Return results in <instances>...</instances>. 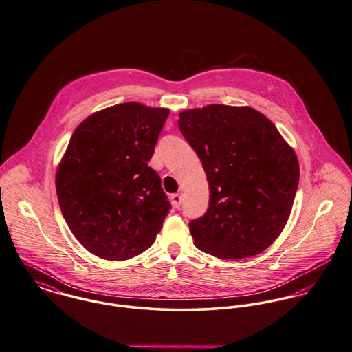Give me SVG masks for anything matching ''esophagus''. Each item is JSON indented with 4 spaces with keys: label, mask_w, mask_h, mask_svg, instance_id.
Here are the masks:
<instances>
[{
    "label": "esophagus",
    "mask_w": 352,
    "mask_h": 352,
    "mask_svg": "<svg viewBox=\"0 0 352 352\" xmlns=\"http://www.w3.org/2000/svg\"><path fill=\"white\" fill-rule=\"evenodd\" d=\"M171 205L175 207V208H179L182 205V197L181 194H173L171 195Z\"/></svg>",
    "instance_id": "obj_1"
}]
</instances>
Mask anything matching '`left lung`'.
Instances as JSON below:
<instances>
[{
  "label": "left lung",
  "mask_w": 352,
  "mask_h": 352,
  "mask_svg": "<svg viewBox=\"0 0 352 352\" xmlns=\"http://www.w3.org/2000/svg\"><path fill=\"white\" fill-rule=\"evenodd\" d=\"M178 127L199 157L210 188L205 215L188 223L195 246L221 259L261 254L289 219L299 182L294 150L251 107L186 110Z\"/></svg>",
  "instance_id": "obj_1"
}]
</instances>
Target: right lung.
<instances>
[{
    "mask_svg": "<svg viewBox=\"0 0 352 352\" xmlns=\"http://www.w3.org/2000/svg\"><path fill=\"white\" fill-rule=\"evenodd\" d=\"M168 113L116 104L73 133L57 171V197L67 226L91 254L124 261L154 243L171 205L147 162Z\"/></svg>",
    "mask_w": 352,
    "mask_h": 352,
    "instance_id": "right-lung-1",
    "label": "right lung"
}]
</instances>
